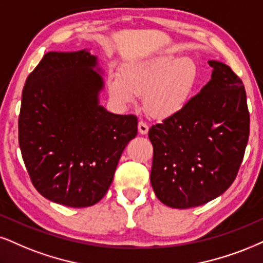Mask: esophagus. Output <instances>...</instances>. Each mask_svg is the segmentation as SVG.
<instances>
[{
  "mask_svg": "<svg viewBox=\"0 0 263 263\" xmlns=\"http://www.w3.org/2000/svg\"><path fill=\"white\" fill-rule=\"evenodd\" d=\"M138 128H139V133H140V134H142V135L147 134V132H148V125H147L146 122H144V121L139 122Z\"/></svg>",
  "mask_w": 263,
  "mask_h": 263,
  "instance_id": "obj_1",
  "label": "esophagus"
}]
</instances>
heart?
I'll use <instances>...</instances> for the list:
<instances>
[{"instance_id":"heart-1","label":"heart","mask_w":263,"mask_h":263,"mask_svg":"<svg viewBox=\"0 0 263 263\" xmlns=\"http://www.w3.org/2000/svg\"><path fill=\"white\" fill-rule=\"evenodd\" d=\"M122 74L109 79L111 95L128 105L146 93L147 108L158 117L180 112L189 102L199 78L193 60L172 56L129 64Z\"/></svg>"}]
</instances>
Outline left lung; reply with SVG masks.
<instances>
[{"label":"left lung","mask_w":263,"mask_h":263,"mask_svg":"<svg viewBox=\"0 0 263 263\" xmlns=\"http://www.w3.org/2000/svg\"><path fill=\"white\" fill-rule=\"evenodd\" d=\"M209 64L212 77L201 91L148 130L152 189L174 209L222 195L236 178L248 145L250 113L242 82L227 64Z\"/></svg>","instance_id":"1"}]
</instances>
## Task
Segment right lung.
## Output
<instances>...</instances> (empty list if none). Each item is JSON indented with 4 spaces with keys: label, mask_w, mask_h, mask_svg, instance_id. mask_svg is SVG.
Segmentation results:
<instances>
[{
    "label": "right lung",
    "mask_w": 263,
    "mask_h": 263,
    "mask_svg": "<svg viewBox=\"0 0 263 263\" xmlns=\"http://www.w3.org/2000/svg\"><path fill=\"white\" fill-rule=\"evenodd\" d=\"M95 66L86 51L48 52L22 93L18 138L25 168L42 196L64 206L99 202L138 134L137 116L99 105L103 83Z\"/></svg>",
    "instance_id": "1"
}]
</instances>
